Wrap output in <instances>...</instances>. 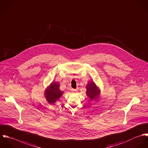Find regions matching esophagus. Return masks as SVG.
<instances>
[{"instance_id": "esophagus-1", "label": "esophagus", "mask_w": 148, "mask_h": 148, "mask_svg": "<svg viewBox=\"0 0 148 148\" xmlns=\"http://www.w3.org/2000/svg\"><path fill=\"white\" fill-rule=\"evenodd\" d=\"M72 92L73 94H76V93L77 92V90H72Z\"/></svg>"}]
</instances>
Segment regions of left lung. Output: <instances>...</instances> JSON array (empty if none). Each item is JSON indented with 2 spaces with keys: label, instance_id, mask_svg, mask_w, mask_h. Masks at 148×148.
Wrapping results in <instances>:
<instances>
[{
  "label": "left lung",
  "instance_id": "left-lung-1",
  "mask_svg": "<svg viewBox=\"0 0 148 148\" xmlns=\"http://www.w3.org/2000/svg\"><path fill=\"white\" fill-rule=\"evenodd\" d=\"M86 95L88 98H90L91 100L94 99L98 100L100 94V90L93 81H91L88 83L86 86Z\"/></svg>",
  "mask_w": 148,
  "mask_h": 148
}]
</instances>
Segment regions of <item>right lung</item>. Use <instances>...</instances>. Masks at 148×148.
Here are the masks:
<instances>
[{
    "label": "right lung",
    "mask_w": 148,
    "mask_h": 148,
    "mask_svg": "<svg viewBox=\"0 0 148 148\" xmlns=\"http://www.w3.org/2000/svg\"><path fill=\"white\" fill-rule=\"evenodd\" d=\"M64 92L60 90V84L58 82H52L46 88L44 95L47 101L54 104L56 101L61 97Z\"/></svg>",
    "instance_id": "1"
}]
</instances>
